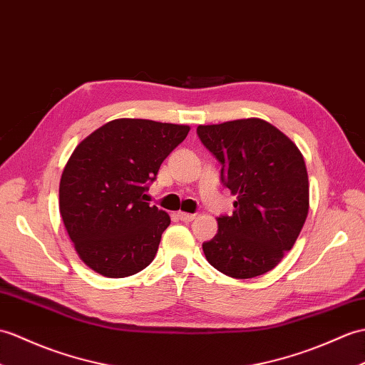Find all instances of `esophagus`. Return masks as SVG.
Wrapping results in <instances>:
<instances>
[{"label": "esophagus", "instance_id": "34e87169", "mask_svg": "<svg viewBox=\"0 0 365 365\" xmlns=\"http://www.w3.org/2000/svg\"><path fill=\"white\" fill-rule=\"evenodd\" d=\"M179 217H180V221H183V222H191V221H194V219H196V215L185 213V211H179Z\"/></svg>", "mask_w": 365, "mask_h": 365}]
</instances>
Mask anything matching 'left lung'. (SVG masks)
I'll return each instance as SVG.
<instances>
[{
	"label": "left lung",
	"instance_id": "8db88e82",
	"mask_svg": "<svg viewBox=\"0 0 365 365\" xmlns=\"http://www.w3.org/2000/svg\"><path fill=\"white\" fill-rule=\"evenodd\" d=\"M197 135L221 162V179L236 196L233 215L217 217L216 236L202 244L207 261L232 278L269 272L294 247L308 216L300 149L259 118L199 125Z\"/></svg>",
	"mask_w": 365,
	"mask_h": 365
}]
</instances>
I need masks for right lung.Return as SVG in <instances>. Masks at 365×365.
<instances>
[{"label": "right lung", "mask_w": 365, "mask_h": 365, "mask_svg": "<svg viewBox=\"0 0 365 365\" xmlns=\"http://www.w3.org/2000/svg\"><path fill=\"white\" fill-rule=\"evenodd\" d=\"M188 132L185 124L120 118L76 146L61 177L58 210L91 270L124 278L155 258L171 217L144 202V191Z\"/></svg>", "instance_id": "add662e5"}]
</instances>
